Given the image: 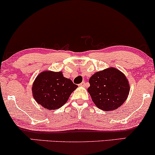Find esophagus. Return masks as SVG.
Segmentation results:
<instances>
[{"label": "esophagus", "mask_w": 155, "mask_h": 155, "mask_svg": "<svg viewBox=\"0 0 155 155\" xmlns=\"http://www.w3.org/2000/svg\"><path fill=\"white\" fill-rule=\"evenodd\" d=\"M79 86H83V87H84L85 86H86V82H82V83H81V84L79 85Z\"/></svg>", "instance_id": "esophagus-1"}]
</instances>
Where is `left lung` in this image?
<instances>
[{"mask_svg": "<svg viewBox=\"0 0 155 155\" xmlns=\"http://www.w3.org/2000/svg\"><path fill=\"white\" fill-rule=\"evenodd\" d=\"M88 91L98 108L114 110L127 99L130 83L125 74L119 69L110 67L97 72L89 79Z\"/></svg>", "mask_w": 155, "mask_h": 155, "instance_id": "left-lung-1", "label": "left lung"}]
</instances>
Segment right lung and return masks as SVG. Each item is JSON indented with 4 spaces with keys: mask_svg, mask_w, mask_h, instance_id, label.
<instances>
[{
    "mask_svg": "<svg viewBox=\"0 0 155 155\" xmlns=\"http://www.w3.org/2000/svg\"><path fill=\"white\" fill-rule=\"evenodd\" d=\"M62 72L45 70L39 73L32 85L33 97L36 102L48 110H57L68 100L76 88Z\"/></svg>",
    "mask_w": 155,
    "mask_h": 155,
    "instance_id": "right-lung-1",
    "label": "right lung"
}]
</instances>
